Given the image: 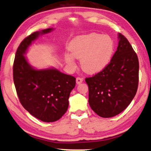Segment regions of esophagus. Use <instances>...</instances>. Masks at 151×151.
<instances>
[{
    "instance_id": "34e87169",
    "label": "esophagus",
    "mask_w": 151,
    "mask_h": 151,
    "mask_svg": "<svg viewBox=\"0 0 151 151\" xmlns=\"http://www.w3.org/2000/svg\"><path fill=\"white\" fill-rule=\"evenodd\" d=\"M76 82H77V85H79V84L82 83V82H83V78H81V77H77V79H76Z\"/></svg>"
}]
</instances>
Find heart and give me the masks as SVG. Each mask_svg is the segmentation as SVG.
I'll use <instances>...</instances> for the list:
<instances>
[{"mask_svg":"<svg viewBox=\"0 0 151 151\" xmlns=\"http://www.w3.org/2000/svg\"><path fill=\"white\" fill-rule=\"evenodd\" d=\"M71 54H65V61L74 66V58L80 59V66L88 73L101 71L109 63L114 52V42L110 37L90 33L74 38L69 47Z\"/></svg>","mask_w":151,"mask_h":151,"instance_id":"obj_1","label":"heart"}]
</instances>
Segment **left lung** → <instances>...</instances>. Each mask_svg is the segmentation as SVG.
Segmentation results:
<instances>
[{"label": "left lung", "instance_id": "left-lung-1", "mask_svg": "<svg viewBox=\"0 0 151 151\" xmlns=\"http://www.w3.org/2000/svg\"><path fill=\"white\" fill-rule=\"evenodd\" d=\"M118 39L117 50L110 63L95 76L85 79L90 108L104 118L123 111L133 100L138 86L137 55L124 36L119 33Z\"/></svg>", "mask_w": 151, "mask_h": 151}]
</instances>
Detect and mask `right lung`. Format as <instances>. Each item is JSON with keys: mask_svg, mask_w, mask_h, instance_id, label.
Listing matches in <instances>:
<instances>
[{"mask_svg": "<svg viewBox=\"0 0 151 151\" xmlns=\"http://www.w3.org/2000/svg\"><path fill=\"white\" fill-rule=\"evenodd\" d=\"M54 29L32 33L24 40L17 50L13 66L14 82L19 101L29 113L45 122H55L69 107V98L76 78L54 67L37 69L28 62L25 54L40 35Z\"/></svg>", "mask_w": 151, "mask_h": 151, "instance_id": "add662e5", "label": "right lung"}]
</instances>
